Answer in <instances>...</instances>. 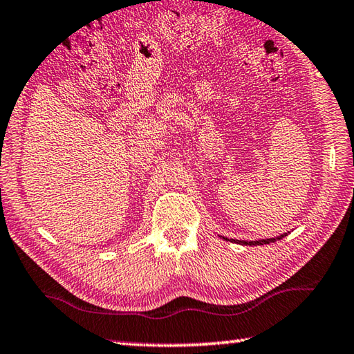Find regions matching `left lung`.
<instances>
[{
  "mask_svg": "<svg viewBox=\"0 0 354 354\" xmlns=\"http://www.w3.org/2000/svg\"><path fill=\"white\" fill-rule=\"evenodd\" d=\"M287 232H284V234H281L278 237H273V239H261V241H236V239H226V237H221L225 239V241H230V242H234V243H241V245H250V247H253V245H267V243H272L274 241H281V239L286 237Z\"/></svg>",
  "mask_w": 354,
  "mask_h": 354,
  "instance_id": "1",
  "label": "left lung"
}]
</instances>
